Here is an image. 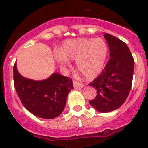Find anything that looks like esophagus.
<instances>
[{
	"label": "esophagus",
	"instance_id": "1",
	"mask_svg": "<svg viewBox=\"0 0 148 148\" xmlns=\"http://www.w3.org/2000/svg\"><path fill=\"white\" fill-rule=\"evenodd\" d=\"M73 86H74V88H81L83 87V84L79 82H77V81L73 80Z\"/></svg>",
	"mask_w": 148,
	"mask_h": 148
}]
</instances>
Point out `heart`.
I'll return each mask as SVG.
<instances>
[{
    "mask_svg": "<svg viewBox=\"0 0 148 148\" xmlns=\"http://www.w3.org/2000/svg\"><path fill=\"white\" fill-rule=\"evenodd\" d=\"M108 48L102 38H80L68 40L55 53V58L62 66L69 60H76L77 69L88 79H94L104 69Z\"/></svg>",
    "mask_w": 148,
    "mask_h": 148,
    "instance_id": "1",
    "label": "heart"
}]
</instances>
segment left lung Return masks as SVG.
Returning a JSON list of instances; mask_svg holds the SVG:
<instances>
[{
    "mask_svg": "<svg viewBox=\"0 0 148 148\" xmlns=\"http://www.w3.org/2000/svg\"><path fill=\"white\" fill-rule=\"evenodd\" d=\"M108 44L110 59L90 86L97 90V96L89 101L101 113L120 107L128 97L134 75V60L125 42L110 34H104Z\"/></svg>",
    "mask_w": 148,
    "mask_h": 148,
    "instance_id": "obj_1",
    "label": "left lung"
}]
</instances>
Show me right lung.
I'll return each mask as SVG.
<instances>
[{"label": "right lung", "instance_id": "1", "mask_svg": "<svg viewBox=\"0 0 148 148\" xmlns=\"http://www.w3.org/2000/svg\"><path fill=\"white\" fill-rule=\"evenodd\" d=\"M16 92L23 106L34 116L43 119L58 116L66 106L69 91L74 88L72 79L54 73L45 80L34 81L25 78L13 67Z\"/></svg>", "mask_w": 148, "mask_h": 148}]
</instances>
